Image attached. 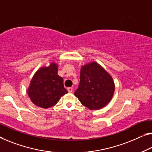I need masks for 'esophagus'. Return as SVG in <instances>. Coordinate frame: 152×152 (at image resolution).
I'll return each mask as SVG.
<instances>
[{
	"label": "esophagus",
	"mask_w": 152,
	"mask_h": 152,
	"mask_svg": "<svg viewBox=\"0 0 152 152\" xmlns=\"http://www.w3.org/2000/svg\"><path fill=\"white\" fill-rule=\"evenodd\" d=\"M73 88H71V87L67 88V90H68V92H69V93H71L72 92H73Z\"/></svg>",
	"instance_id": "esophagus-1"
}]
</instances>
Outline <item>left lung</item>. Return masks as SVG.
I'll return each mask as SVG.
<instances>
[{"label":"left lung","instance_id":"8db88e82","mask_svg":"<svg viewBox=\"0 0 152 152\" xmlns=\"http://www.w3.org/2000/svg\"><path fill=\"white\" fill-rule=\"evenodd\" d=\"M115 84L111 75L101 65L92 62L81 66L79 88L74 94L90 110L106 106L113 97Z\"/></svg>","mask_w":152,"mask_h":152}]
</instances>
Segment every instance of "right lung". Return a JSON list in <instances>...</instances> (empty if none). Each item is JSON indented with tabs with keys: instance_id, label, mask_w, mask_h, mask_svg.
I'll return each instance as SVG.
<instances>
[{
	"instance_id": "add662e5",
	"label": "right lung",
	"mask_w": 152,
	"mask_h": 152,
	"mask_svg": "<svg viewBox=\"0 0 152 152\" xmlns=\"http://www.w3.org/2000/svg\"><path fill=\"white\" fill-rule=\"evenodd\" d=\"M58 64L42 66L34 73L28 88V95L37 107L48 109L54 106L63 95L68 92L64 87L63 79L58 75Z\"/></svg>"
}]
</instances>
